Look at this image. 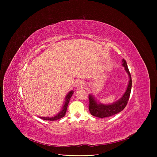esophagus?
I'll list each match as a JSON object with an SVG mask.
<instances>
[{"instance_id": "obj_1", "label": "esophagus", "mask_w": 157, "mask_h": 157, "mask_svg": "<svg viewBox=\"0 0 157 157\" xmlns=\"http://www.w3.org/2000/svg\"><path fill=\"white\" fill-rule=\"evenodd\" d=\"M84 86H85V85L82 81H79V82H78L77 84H76V87L78 88H83Z\"/></svg>"}]
</instances>
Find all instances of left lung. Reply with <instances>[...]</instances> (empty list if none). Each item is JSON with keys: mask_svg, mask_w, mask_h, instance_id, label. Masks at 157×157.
Instances as JSON below:
<instances>
[{"mask_svg": "<svg viewBox=\"0 0 157 157\" xmlns=\"http://www.w3.org/2000/svg\"><path fill=\"white\" fill-rule=\"evenodd\" d=\"M122 66L125 67V70L129 77L128 84L125 92L119 100L111 104H104L97 102L92 95H89V110L93 116L97 118L109 117L121 112L126 107L131 92L132 78L127 63L124 59L122 60Z\"/></svg>", "mask_w": 157, "mask_h": 157, "instance_id": "1", "label": "left lung"}]
</instances>
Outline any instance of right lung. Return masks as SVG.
<instances>
[{
	"instance_id": "add662e5",
	"label": "right lung",
	"mask_w": 157,
	"mask_h": 157,
	"mask_svg": "<svg viewBox=\"0 0 157 157\" xmlns=\"http://www.w3.org/2000/svg\"><path fill=\"white\" fill-rule=\"evenodd\" d=\"M74 93V91H72V90H71V91H70L68 94L66 95L65 97V101L64 102V104H63V105L62 107V109L61 110V111H60L59 113H58L56 116L53 117H40V118L43 119L44 120H50V121H55V120H59V119H60L62 118H63L65 114L66 113V111H67V106H68V104L69 102V101H70V98H71L72 94Z\"/></svg>"
}]
</instances>
